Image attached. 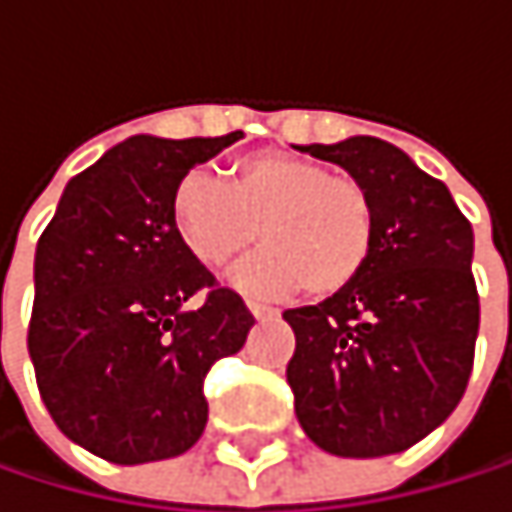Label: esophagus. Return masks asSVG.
Masks as SVG:
<instances>
[{
	"label": "esophagus",
	"instance_id": "obj_1",
	"mask_svg": "<svg viewBox=\"0 0 512 512\" xmlns=\"http://www.w3.org/2000/svg\"><path fill=\"white\" fill-rule=\"evenodd\" d=\"M247 308H250V314H253L256 320H271V317H277L274 308H265V305H256V302H250Z\"/></svg>",
	"mask_w": 512,
	"mask_h": 512
}]
</instances>
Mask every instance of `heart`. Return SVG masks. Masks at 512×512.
Returning a JSON list of instances; mask_svg holds the SVG:
<instances>
[{"label":"heart","instance_id":"obj_1","mask_svg":"<svg viewBox=\"0 0 512 512\" xmlns=\"http://www.w3.org/2000/svg\"><path fill=\"white\" fill-rule=\"evenodd\" d=\"M170 216L186 250L207 268L265 250L232 274L247 296H287L305 287L326 299L354 284L372 250V201L345 173L290 152H253L228 167L222 186L189 170L173 189Z\"/></svg>","mask_w":512,"mask_h":512}]
</instances>
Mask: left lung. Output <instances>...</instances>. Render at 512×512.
Here are the masks:
<instances>
[{
    "label": "left lung",
    "mask_w": 512,
    "mask_h": 512,
    "mask_svg": "<svg viewBox=\"0 0 512 512\" xmlns=\"http://www.w3.org/2000/svg\"><path fill=\"white\" fill-rule=\"evenodd\" d=\"M293 149L339 164L372 201V250L354 284L284 311L296 418L329 455H397L464 397L479 332L473 228L449 189L385 140Z\"/></svg>",
    "instance_id": "obj_1"
}]
</instances>
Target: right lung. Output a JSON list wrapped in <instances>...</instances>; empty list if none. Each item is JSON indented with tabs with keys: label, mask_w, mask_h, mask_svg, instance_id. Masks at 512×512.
Listing matches in <instances>:
<instances>
[{
	"label": "right lung",
	"mask_w": 512,
	"mask_h": 512,
	"mask_svg": "<svg viewBox=\"0 0 512 512\" xmlns=\"http://www.w3.org/2000/svg\"><path fill=\"white\" fill-rule=\"evenodd\" d=\"M241 137L124 140L72 176L39 238L30 360L54 424L97 458L189 452L207 424V369L247 342L253 314L213 287L170 216L176 183Z\"/></svg>",
	"instance_id": "1"
}]
</instances>
